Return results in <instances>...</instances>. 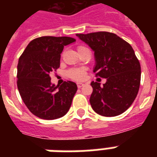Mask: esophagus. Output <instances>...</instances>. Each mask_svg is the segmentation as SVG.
I'll list each match as a JSON object with an SVG mask.
<instances>
[{"label": "esophagus", "instance_id": "obj_1", "mask_svg": "<svg viewBox=\"0 0 157 157\" xmlns=\"http://www.w3.org/2000/svg\"><path fill=\"white\" fill-rule=\"evenodd\" d=\"M82 86H84L83 83H81V82L77 83V87H78V88H81V87H82Z\"/></svg>", "mask_w": 157, "mask_h": 157}]
</instances>
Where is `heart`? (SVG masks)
I'll use <instances>...</instances> for the list:
<instances>
[{
	"label": "heart",
	"mask_w": 157,
	"mask_h": 157,
	"mask_svg": "<svg viewBox=\"0 0 157 157\" xmlns=\"http://www.w3.org/2000/svg\"><path fill=\"white\" fill-rule=\"evenodd\" d=\"M81 48L85 47L84 46H79L78 50L81 49ZM67 74H68V76L70 78L76 80V81H81V80H83L86 77V71L84 68H73L69 70Z\"/></svg>",
	"instance_id": "obj_1"
}]
</instances>
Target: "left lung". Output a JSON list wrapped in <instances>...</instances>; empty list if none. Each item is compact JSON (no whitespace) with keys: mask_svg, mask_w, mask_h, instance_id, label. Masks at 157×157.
<instances>
[{"mask_svg":"<svg viewBox=\"0 0 157 157\" xmlns=\"http://www.w3.org/2000/svg\"><path fill=\"white\" fill-rule=\"evenodd\" d=\"M76 36L94 51L95 76L107 79L103 86L98 82H91V107L103 117L121 115L131 106L140 86L141 67L133 48L112 33Z\"/></svg>","mask_w":157,"mask_h":157,"instance_id":"left-lung-1","label":"left lung"}]
</instances>
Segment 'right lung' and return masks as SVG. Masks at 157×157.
Listing matches in <instances>:
<instances>
[{
  "instance_id": "add662e5",
  "label": "right lung",
  "mask_w": 157,
  "mask_h": 157,
  "mask_svg": "<svg viewBox=\"0 0 157 157\" xmlns=\"http://www.w3.org/2000/svg\"><path fill=\"white\" fill-rule=\"evenodd\" d=\"M76 41L68 36H41L33 40L18 59L17 86L29 111L40 119L63 117L71 107L77 86L72 81L51 84L50 73L60 66L65 45Z\"/></svg>"
}]
</instances>
